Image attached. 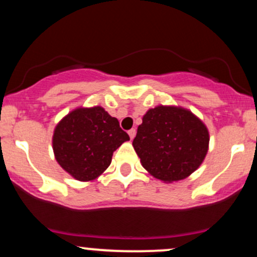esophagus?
<instances>
[{
    "instance_id": "obj_1",
    "label": "esophagus",
    "mask_w": 257,
    "mask_h": 257,
    "mask_svg": "<svg viewBox=\"0 0 257 257\" xmlns=\"http://www.w3.org/2000/svg\"><path fill=\"white\" fill-rule=\"evenodd\" d=\"M128 134H129V137H131V139L133 140V139L135 138V134H137V131H135V129H131V131L128 132Z\"/></svg>"
}]
</instances>
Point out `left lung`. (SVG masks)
I'll return each instance as SVG.
<instances>
[{
	"label": "left lung",
	"instance_id": "8db88e82",
	"mask_svg": "<svg viewBox=\"0 0 257 257\" xmlns=\"http://www.w3.org/2000/svg\"><path fill=\"white\" fill-rule=\"evenodd\" d=\"M209 131L181 106L158 105L144 114L133 140L141 166L161 181H180L200 167L209 150Z\"/></svg>",
	"mask_w": 257,
	"mask_h": 257
}]
</instances>
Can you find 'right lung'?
<instances>
[{
	"instance_id": "obj_1",
	"label": "right lung",
	"mask_w": 257,
	"mask_h": 257,
	"mask_svg": "<svg viewBox=\"0 0 257 257\" xmlns=\"http://www.w3.org/2000/svg\"><path fill=\"white\" fill-rule=\"evenodd\" d=\"M129 135L101 106L77 107L55 126L52 145L63 169L78 181H93L111 164L112 155Z\"/></svg>"
}]
</instances>
